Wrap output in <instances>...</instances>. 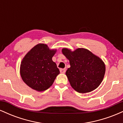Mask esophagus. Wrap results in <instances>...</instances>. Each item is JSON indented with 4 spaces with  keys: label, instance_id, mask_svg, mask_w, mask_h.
<instances>
[{
    "label": "esophagus",
    "instance_id": "1",
    "mask_svg": "<svg viewBox=\"0 0 123 123\" xmlns=\"http://www.w3.org/2000/svg\"><path fill=\"white\" fill-rule=\"evenodd\" d=\"M60 72L61 73H65L66 72L65 69H60Z\"/></svg>",
    "mask_w": 123,
    "mask_h": 123
}]
</instances>
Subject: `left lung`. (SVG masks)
Segmentation results:
<instances>
[{"mask_svg":"<svg viewBox=\"0 0 123 123\" xmlns=\"http://www.w3.org/2000/svg\"><path fill=\"white\" fill-rule=\"evenodd\" d=\"M62 52L69 61L66 75L75 91L89 92L100 85L105 73V63L100 58L83 48L73 51L64 48Z\"/></svg>","mask_w":123,"mask_h":123,"instance_id":"left-lung-1","label":"left lung"}]
</instances>
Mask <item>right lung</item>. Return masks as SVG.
<instances>
[{"instance_id": "1", "label": "right lung", "mask_w": 123, "mask_h": 123, "mask_svg": "<svg viewBox=\"0 0 123 123\" xmlns=\"http://www.w3.org/2000/svg\"><path fill=\"white\" fill-rule=\"evenodd\" d=\"M56 51L50 50L45 44H38L22 59L21 76L29 87L37 91H43L52 86L60 74L57 65L52 60Z\"/></svg>"}]
</instances>
